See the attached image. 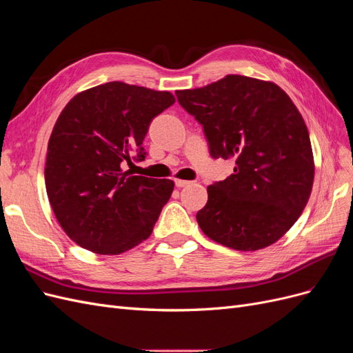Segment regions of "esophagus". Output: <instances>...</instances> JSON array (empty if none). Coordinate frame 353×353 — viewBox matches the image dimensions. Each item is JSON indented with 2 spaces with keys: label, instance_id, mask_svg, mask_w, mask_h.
<instances>
[{
  "label": "esophagus",
  "instance_id": "obj_1",
  "mask_svg": "<svg viewBox=\"0 0 353 353\" xmlns=\"http://www.w3.org/2000/svg\"><path fill=\"white\" fill-rule=\"evenodd\" d=\"M191 184V181H185V179H175V185L178 188H183V187H187Z\"/></svg>",
  "mask_w": 353,
  "mask_h": 353
}]
</instances>
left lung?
I'll list each match as a JSON object with an SVG mask.
<instances>
[{
	"label": "left lung",
	"instance_id": "1",
	"mask_svg": "<svg viewBox=\"0 0 353 353\" xmlns=\"http://www.w3.org/2000/svg\"><path fill=\"white\" fill-rule=\"evenodd\" d=\"M203 126L213 159H234V174L208 187L197 222L206 236L252 252L279 241L301 216L314 184V154L302 114L270 81L227 74L176 91Z\"/></svg>",
	"mask_w": 353,
	"mask_h": 353
}]
</instances>
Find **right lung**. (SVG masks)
<instances>
[{
	"label": "right lung",
	"instance_id": "add662e5",
	"mask_svg": "<svg viewBox=\"0 0 353 353\" xmlns=\"http://www.w3.org/2000/svg\"><path fill=\"white\" fill-rule=\"evenodd\" d=\"M174 103L169 91L114 81L77 94L61 110L48 141L46 188L63 231L81 248L119 254L150 237L174 181L122 168L144 160L148 126Z\"/></svg>",
	"mask_w": 353,
	"mask_h": 353
}]
</instances>
